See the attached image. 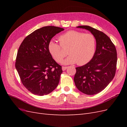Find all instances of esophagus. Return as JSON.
Here are the masks:
<instances>
[{"label": "esophagus", "mask_w": 127, "mask_h": 127, "mask_svg": "<svg viewBox=\"0 0 127 127\" xmlns=\"http://www.w3.org/2000/svg\"><path fill=\"white\" fill-rule=\"evenodd\" d=\"M67 68H68V67H63L62 69H63V71H64V70H66V69H67Z\"/></svg>", "instance_id": "34e87169"}]
</instances>
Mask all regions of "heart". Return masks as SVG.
Instances as JSON below:
<instances>
[{
  "instance_id": "obj_1",
  "label": "heart",
  "mask_w": 127,
  "mask_h": 127,
  "mask_svg": "<svg viewBox=\"0 0 127 127\" xmlns=\"http://www.w3.org/2000/svg\"><path fill=\"white\" fill-rule=\"evenodd\" d=\"M60 45L53 40L50 41L48 50L51 56L58 63H61L67 55L68 50L70 55L64 60L66 64L77 63L85 64L94 57L96 47V41L92 34L84 33L77 31H69L60 36Z\"/></svg>"
}]
</instances>
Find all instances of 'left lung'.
Returning a JSON list of instances; mask_svg holds the SVG:
<instances>
[{"instance_id":"1","label":"left lung","mask_w":127,"mask_h":127,"mask_svg":"<svg viewBox=\"0 0 127 127\" xmlns=\"http://www.w3.org/2000/svg\"><path fill=\"white\" fill-rule=\"evenodd\" d=\"M77 28L87 30L96 41L95 53L86 64L76 67L74 82L76 87L87 95H94L103 91L115 76L117 63L116 47L105 34L89 26Z\"/></svg>"}]
</instances>
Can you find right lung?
Masks as SVG:
<instances>
[{
	"mask_svg": "<svg viewBox=\"0 0 127 127\" xmlns=\"http://www.w3.org/2000/svg\"><path fill=\"white\" fill-rule=\"evenodd\" d=\"M64 30L53 26L37 29L25 38L18 49L15 67L22 84L34 94L47 95L58 85L62 67L52 58L48 44Z\"/></svg>",
	"mask_w": 127,
	"mask_h": 127,
	"instance_id": "add662e5",
	"label": "right lung"
}]
</instances>
